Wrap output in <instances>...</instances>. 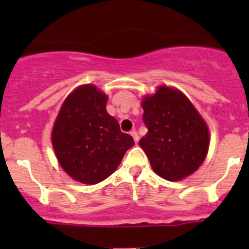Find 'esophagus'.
<instances>
[{
    "instance_id": "34e87169",
    "label": "esophagus",
    "mask_w": 249,
    "mask_h": 249,
    "mask_svg": "<svg viewBox=\"0 0 249 249\" xmlns=\"http://www.w3.org/2000/svg\"><path fill=\"white\" fill-rule=\"evenodd\" d=\"M130 135H131V136L134 137V141H135V142H136V143L139 142V139H140V137H139V134H137L136 130H132V131L130 132Z\"/></svg>"
}]
</instances>
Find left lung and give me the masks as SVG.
<instances>
[{
    "instance_id": "obj_1",
    "label": "left lung",
    "mask_w": 249,
    "mask_h": 249,
    "mask_svg": "<svg viewBox=\"0 0 249 249\" xmlns=\"http://www.w3.org/2000/svg\"><path fill=\"white\" fill-rule=\"evenodd\" d=\"M141 105L148 132L140 147L153 171L171 182L193 175L210 148V130L199 110L180 90L167 85L144 95Z\"/></svg>"
}]
</instances>
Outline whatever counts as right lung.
Masks as SVG:
<instances>
[{"mask_svg":"<svg viewBox=\"0 0 249 249\" xmlns=\"http://www.w3.org/2000/svg\"><path fill=\"white\" fill-rule=\"evenodd\" d=\"M107 100L96 85H79L62 102L53 125L52 144L57 162L83 184H97L108 178L135 144L107 113Z\"/></svg>","mask_w":249,"mask_h":249,"instance_id":"1","label":"right lung"}]
</instances>
